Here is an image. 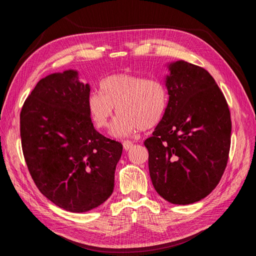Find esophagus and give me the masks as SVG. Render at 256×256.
<instances>
[{
	"label": "esophagus",
	"mask_w": 256,
	"mask_h": 256,
	"mask_svg": "<svg viewBox=\"0 0 256 256\" xmlns=\"http://www.w3.org/2000/svg\"><path fill=\"white\" fill-rule=\"evenodd\" d=\"M122 145H124V150H125L127 152V150H129L130 148H132L134 143L131 142V141H125V142L122 143Z\"/></svg>",
	"instance_id": "34e87169"
}]
</instances>
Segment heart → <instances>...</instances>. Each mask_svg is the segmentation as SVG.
Instances as JSON below:
<instances>
[{"label":"heart","mask_w":256,"mask_h":256,"mask_svg":"<svg viewBox=\"0 0 256 256\" xmlns=\"http://www.w3.org/2000/svg\"><path fill=\"white\" fill-rule=\"evenodd\" d=\"M168 96L164 84L156 79L118 74L100 83V92H92L88 99L90 118L98 128L110 126L114 115L120 114L112 128V134L125 138L138 129H150L164 118Z\"/></svg>","instance_id":"heart-1"}]
</instances>
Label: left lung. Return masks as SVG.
<instances>
[{"label":"left lung","instance_id":"obj_1","mask_svg":"<svg viewBox=\"0 0 256 256\" xmlns=\"http://www.w3.org/2000/svg\"><path fill=\"white\" fill-rule=\"evenodd\" d=\"M164 118L144 145L154 190L168 202L188 205L219 184L230 146V114L214 79L184 60L166 65Z\"/></svg>","mask_w":256,"mask_h":256}]
</instances>
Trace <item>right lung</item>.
<instances>
[{
    "label": "right lung",
    "instance_id": "obj_1",
    "mask_svg": "<svg viewBox=\"0 0 256 256\" xmlns=\"http://www.w3.org/2000/svg\"><path fill=\"white\" fill-rule=\"evenodd\" d=\"M90 84L68 69L44 76L20 114L22 150L37 188L56 206L86 212L114 189L122 145L100 134L88 109Z\"/></svg>",
    "mask_w": 256,
    "mask_h": 256
}]
</instances>
